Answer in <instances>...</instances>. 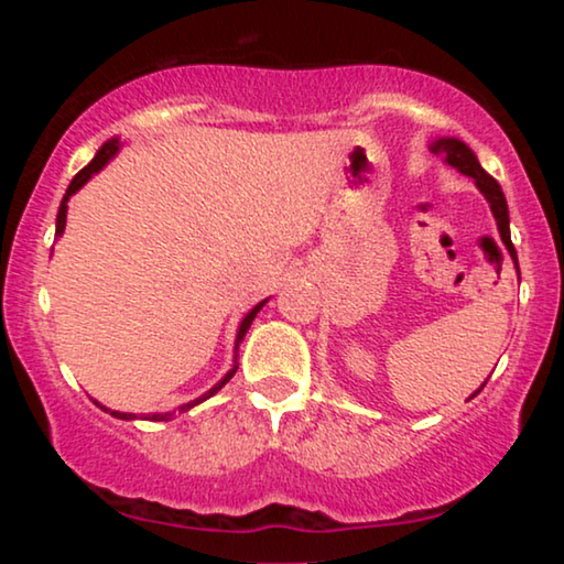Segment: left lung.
<instances>
[{"label": "left lung", "mask_w": 564, "mask_h": 564, "mask_svg": "<svg viewBox=\"0 0 564 564\" xmlns=\"http://www.w3.org/2000/svg\"><path fill=\"white\" fill-rule=\"evenodd\" d=\"M429 149L434 151L436 156H442L446 164L457 169V172L473 176L477 189H480L485 199L490 203V210H492V218H496V223H498L500 238H503L506 249H508V253H511L516 269H519V259H516V249L511 243V226H508V205H506V195H503V189H500V184L492 180L488 172H485V169L480 166V161H477V156L473 153V149H469L467 143H462L459 138H436V141L431 143ZM482 388H485V382L480 384V390ZM480 390H475L473 398Z\"/></svg>", "instance_id": "1"}]
</instances>
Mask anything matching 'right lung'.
<instances>
[{
	"mask_svg": "<svg viewBox=\"0 0 564 564\" xmlns=\"http://www.w3.org/2000/svg\"><path fill=\"white\" fill-rule=\"evenodd\" d=\"M120 151V138H110V141H107V143H102V149H99L97 151V156L95 159H91L89 161V164L87 166H84L82 169V172L79 174H76L74 176V180H72V184H68V189H66V195H64V199H61V207H58V215H56V236H61V234H64V228H66V210H68V197H72V195H76V192H79L82 187H84V184H87L89 180H91V176H95L97 172H99V169H102L105 164H107V161H110L112 156H115V153H118ZM267 305V300H261V303L259 305H253L251 307V311L249 313H246L243 315V321H241V326H238V334H236V351H238V344H241L243 341V336H246V330H249L251 328V323H253V318H257V313L261 311V307H264ZM236 369H238V365H236V359H234V367H230L228 369V375L226 377H223V380L218 382V384H213V388L210 390H207L205 392V395H199L197 400H192V403H184V405H180V408H176V411H172V413H153V415H149V419L151 421H172L174 419V413H187L189 411V408H195V405H199V403H203V400H207V398H213L215 395V392H218L220 388H223V384H226L228 380H230V377H234L236 375ZM95 403H97V400H95ZM99 405V403H97ZM99 408H102V411L105 413H110V415H115V419H122V421H133L135 419V413H120V411H110V408H105V405H99Z\"/></svg>",
	"mask_w": 564,
	"mask_h": 564,
	"instance_id": "1",
	"label": "right lung"
}]
</instances>
